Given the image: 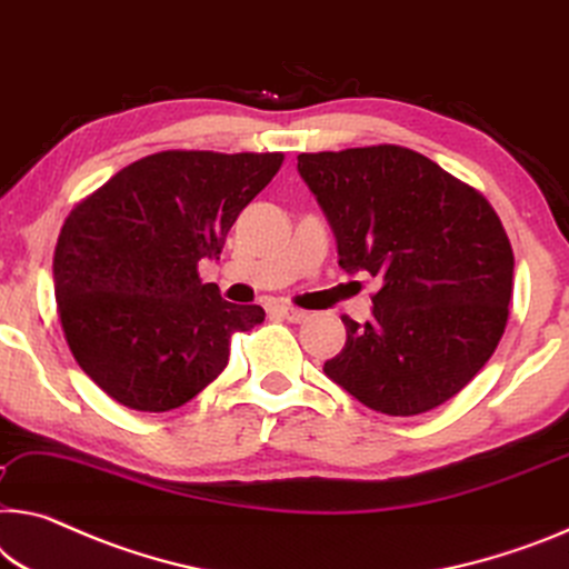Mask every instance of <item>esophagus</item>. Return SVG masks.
<instances>
[{
	"label": "esophagus",
	"mask_w": 569,
	"mask_h": 569,
	"mask_svg": "<svg viewBox=\"0 0 569 569\" xmlns=\"http://www.w3.org/2000/svg\"><path fill=\"white\" fill-rule=\"evenodd\" d=\"M274 312H279V315H282V318H287L290 322H305V320H308V312L290 308V305H277Z\"/></svg>",
	"instance_id": "obj_1"
}]
</instances>
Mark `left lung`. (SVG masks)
Segmentation results:
<instances>
[{"instance_id":"8db88e82","label":"left lung","mask_w":569,"mask_h":569,"mask_svg":"<svg viewBox=\"0 0 569 569\" xmlns=\"http://www.w3.org/2000/svg\"><path fill=\"white\" fill-rule=\"evenodd\" d=\"M338 264L379 279L373 318L343 315L326 373L373 412L415 417L483 369L509 322L513 249L483 193L399 144L302 152Z\"/></svg>"}]
</instances>
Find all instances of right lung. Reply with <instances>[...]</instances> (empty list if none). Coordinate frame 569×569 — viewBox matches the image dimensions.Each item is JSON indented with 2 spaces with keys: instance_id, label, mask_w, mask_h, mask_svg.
Masks as SVG:
<instances>
[{
  "instance_id": "obj_1",
  "label": "right lung",
  "mask_w": 569,
  "mask_h": 569,
  "mask_svg": "<svg viewBox=\"0 0 569 569\" xmlns=\"http://www.w3.org/2000/svg\"><path fill=\"white\" fill-rule=\"evenodd\" d=\"M282 152L164 150L121 168L60 229L52 279L66 343L96 387L137 412H170L218 379L231 338L264 320L226 302L198 261L218 257Z\"/></svg>"
}]
</instances>
